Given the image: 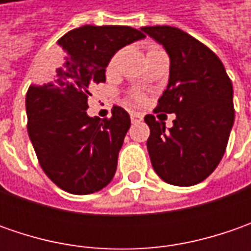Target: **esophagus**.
I'll return each instance as SVG.
<instances>
[{
  "label": "esophagus",
  "mask_w": 251,
  "mask_h": 251,
  "mask_svg": "<svg viewBox=\"0 0 251 251\" xmlns=\"http://www.w3.org/2000/svg\"><path fill=\"white\" fill-rule=\"evenodd\" d=\"M131 121L132 123H140L144 119V116H142V113H138V111H131Z\"/></svg>",
  "instance_id": "obj_1"
}]
</instances>
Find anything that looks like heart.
<instances>
[{"label": "heart", "instance_id": "obj_1", "mask_svg": "<svg viewBox=\"0 0 251 251\" xmlns=\"http://www.w3.org/2000/svg\"><path fill=\"white\" fill-rule=\"evenodd\" d=\"M153 50H159V49H158V47H152L150 51H153ZM150 51H148V53H150ZM119 63H120V53L113 54V55H111V58L109 60V63H107V67H106V71H107V74L116 73V70H117V67H119ZM130 98L134 101L144 100V95L138 91L132 92V93L130 95Z\"/></svg>", "mask_w": 251, "mask_h": 251}]
</instances>
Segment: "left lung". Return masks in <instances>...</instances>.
Here are the masks:
<instances>
[{
    "mask_svg": "<svg viewBox=\"0 0 251 251\" xmlns=\"http://www.w3.org/2000/svg\"><path fill=\"white\" fill-rule=\"evenodd\" d=\"M162 44L170 58L166 91L153 113H175L166 130L153 114L147 148L153 170L173 186H194L215 170L235 121L233 88L225 67L205 44L173 26L141 27Z\"/></svg>",
    "mask_w": 251,
    "mask_h": 251,
    "instance_id": "8db88e82",
    "label": "left lung"
}]
</instances>
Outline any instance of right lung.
<instances>
[{
  "label": "right lung",
  "instance_id": "add662e5",
  "mask_svg": "<svg viewBox=\"0 0 251 251\" xmlns=\"http://www.w3.org/2000/svg\"><path fill=\"white\" fill-rule=\"evenodd\" d=\"M145 34L130 26L85 25L57 42L63 55L30 85L26 95L27 132L49 178L71 194L106 187L130 128V116L114 106L110 119L86 114L92 83L106 81L113 54Z\"/></svg>",
  "mask_w": 251,
  "mask_h": 251
}]
</instances>
